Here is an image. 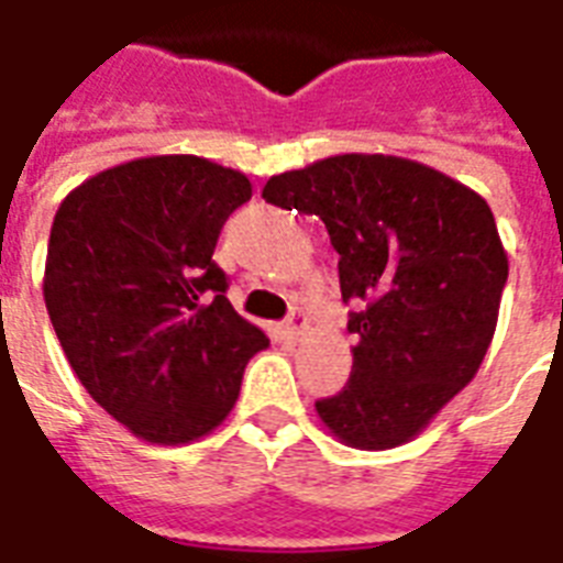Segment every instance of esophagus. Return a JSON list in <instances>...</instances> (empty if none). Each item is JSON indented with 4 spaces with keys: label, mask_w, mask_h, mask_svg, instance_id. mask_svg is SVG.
Listing matches in <instances>:
<instances>
[{
    "label": "esophagus",
    "mask_w": 563,
    "mask_h": 563,
    "mask_svg": "<svg viewBox=\"0 0 563 563\" xmlns=\"http://www.w3.org/2000/svg\"><path fill=\"white\" fill-rule=\"evenodd\" d=\"M283 330H286V335H289V339H295V342H298V339H303V335H307V330H309L307 312H303V309H291V316L286 318Z\"/></svg>",
    "instance_id": "1"
}]
</instances>
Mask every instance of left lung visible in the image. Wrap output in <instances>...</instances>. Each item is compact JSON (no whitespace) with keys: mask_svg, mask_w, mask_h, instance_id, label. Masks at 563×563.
I'll return each instance as SVG.
<instances>
[{"mask_svg":"<svg viewBox=\"0 0 563 563\" xmlns=\"http://www.w3.org/2000/svg\"><path fill=\"white\" fill-rule=\"evenodd\" d=\"M263 198L324 221L339 251L351 379L316 402L335 438L391 450L479 371L497 330L508 256L482 195L423 163L339 154L274 175Z\"/></svg>","mask_w":563,"mask_h":563,"instance_id":"8db88e82","label":"left lung"}]
</instances>
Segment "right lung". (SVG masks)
<instances>
[{
  "label": "right lung",
  "mask_w": 563,
  "mask_h": 563,
  "mask_svg": "<svg viewBox=\"0 0 563 563\" xmlns=\"http://www.w3.org/2000/svg\"><path fill=\"white\" fill-rule=\"evenodd\" d=\"M251 180L195 154L122 163L66 195L43 298L92 400L152 444H189L228 418L268 347L228 300L212 251Z\"/></svg>",
  "instance_id": "obj_1"
}]
</instances>
